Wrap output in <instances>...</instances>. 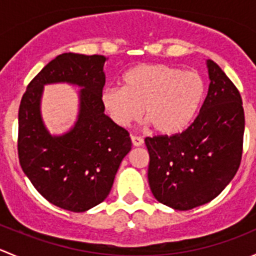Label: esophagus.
<instances>
[{
    "label": "esophagus",
    "mask_w": 256,
    "mask_h": 256,
    "mask_svg": "<svg viewBox=\"0 0 256 256\" xmlns=\"http://www.w3.org/2000/svg\"><path fill=\"white\" fill-rule=\"evenodd\" d=\"M131 142L135 147H140L144 144V140L141 138H138V136H131Z\"/></svg>",
    "instance_id": "esophagus-1"
}]
</instances>
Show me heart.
<instances>
[{
    "instance_id": "1",
    "label": "heart",
    "mask_w": 256,
    "mask_h": 256,
    "mask_svg": "<svg viewBox=\"0 0 256 256\" xmlns=\"http://www.w3.org/2000/svg\"><path fill=\"white\" fill-rule=\"evenodd\" d=\"M124 88L108 86L102 104L109 118L121 128L140 118L141 112L160 135L184 130L200 110L206 92L198 72L168 64H140L126 72Z\"/></svg>"
}]
</instances>
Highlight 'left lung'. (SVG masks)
<instances>
[{
  "label": "left lung",
  "mask_w": 256,
  "mask_h": 256,
  "mask_svg": "<svg viewBox=\"0 0 256 256\" xmlns=\"http://www.w3.org/2000/svg\"><path fill=\"white\" fill-rule=\"evenodd\" d=\"M207 68L208 94L192 125L176 135L144 138L152 194L176 210L214 200L233 180L242 161V96L218 64L208 59Z\"/></svg>",
  "instance_id": "left-lung-1"
}]
</instances>
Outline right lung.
Segmentation results:
<instances>
[{
	"instance_id": "add662e5",
	"label": "right lung",
	"mask_w": 256,
	"mask_h": 256,
	"mask_svg": "<svg viewBox=\"0 0 256 256\" xmlns=\"http://www.w3.org/2000/svg\"><path fill=\"white\" fill-rule=\"evenodd\" d=\"M104 56L63 53L33 78L18 112V157L36 190L56 207L85 212L102 203L131 150L128 132L104 114ZM68 82L82 88L80 114L63 136H50L40 115L42 88Z\"/></svg>"
}]
</instances>
